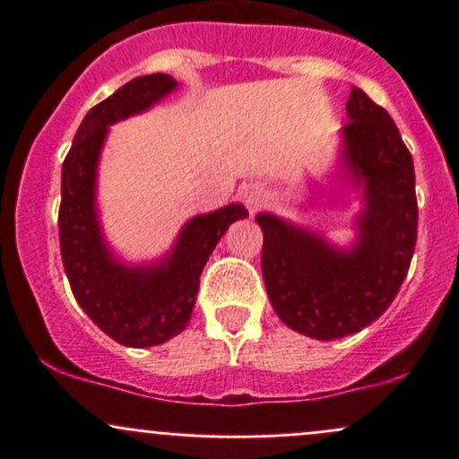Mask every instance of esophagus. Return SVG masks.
I'll list each match as a JSON object with an SVG mask.
<instances>
[{
	"label": "esophagus",
	"mask_w": 459,
	"mask_h": 459,
	"mask_svg": "<svg viewBox=\"0 0 459 459\" xmlns=\"http://www.w3.org/2000/svg\"><path fill=\"white\" fill-rule=\"evenodd\" d=\"M239 197H242V202L247 204L248 211H251V212H255L264 202V193H262V188L257 186V184H247V186L239 191Z\"/></svg>",
	"instance_id": "34e87169"
}]
</instances>
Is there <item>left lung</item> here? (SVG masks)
<instances>
[{"label":"left lung","mask_w":459,"mask_h":459,"mask_svg":"<svg viewBox=\"0 0 459 459\" xmlns=\"http://www.w3.org/2000/svg\"><path fill=\"white\" fill-rule=\"evenodd\" d=\"M342 128V170L362 186L358 239L337 248L273 212L262 226V275L277 317L313 340H340L375 322L395 299L418 242L413 157L391 115L353 86Z\"/></svg>","instance_id":"1"}]
</instances>
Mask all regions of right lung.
I'll list each match as a JSON object with an SVG mask.
<instances>
[{
	"label": "right lung",
	"mask_w": 459,
	"mask_h": 459,
	"mask_svg": "<svg viewBox=\"0 0 459 459\" xmlns=\"http://www.w3.org/2000/svg\"><path fill=\"white\" fill-rule=\"evenodd\" d=\"M178 88L164 73L131 80L92 106L62 164L59 248L73 295L84 313L115 342L133 349L164 344L188 326L206 259L242 204L193 217L164 259L142 266L119 262L106 247L97 217V164L110 124L143 113Z\"/></svg>",
	"instance_id": "obj_1"
}]
</instances>
